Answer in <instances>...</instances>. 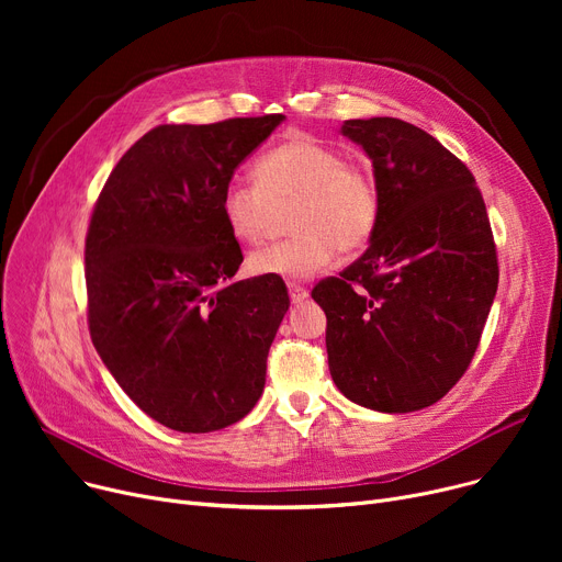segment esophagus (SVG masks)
Here are the masks:
<instances>
[{
    "label": "esophagus",
    "instance_id": "esophagus-1",
    "mask_svg": "<svg viewBox=\"0 0 562 562\" xmlns=\"http://www.w3.org/2000/svg\"><path fill=\"white\" fill-rule=\"evenodd\" d=\"M307 296H310V291H307L305 286H301V284H296V282H291V284H289V299H291V303H293V305L305 303V301H307Z\"/></svg>",
    "mask_w": 562,
    "mask_h": 562
}]
</instances>
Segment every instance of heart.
<instances>
[{
  "label": "heart",
  "mask_w": 562,
  "mask_h": 562,
  "mask_svg": "<svg viewBox=\"0 0 562 562\" xmlns=\"http://www.w3.org/2000/svg\"><path fill=\"white\" fill-rule=\"evenodd\" d=\"M296 202L286 241L257 248L246 269L257 278L310 280L330 269L339 248L369 244L380 221L375 177L346 164L337 147L310 134H293L255 164V180H232L221 195V214L234 239L257 241L271 204Z\"/></svg>",
  "instance_id": "b5f03b06"
}]
</instances>
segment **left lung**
I'll use <instances>...</instances> for the list:
<instances>
[{"label":"left lung","instance_id":"left-lung-1","mask_svg":"<svg viewBox=\"0 0 562 562\" xmlns=\"http://www.w3.org/2000/svg\"><path fill=\"white\" fill-rule=\"evenodd\" d=\"M373 164L380 221L341 278L314 286L328 318L337 390L398 415L428 407L467 371L498 286L496 248L474 175L398 117L344 121Z\"/></svg>","mask_w":562,"mask_h":562}]
</instances>
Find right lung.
Returning <instances> with one entry per match:
<instances>
[{
  "label": "right lung",
  "mask_w": 562,
  "mask_h": 562,
  "mask_svg": "<svg viewBox=\"0 0 562 562\" xmlns=\"http://www.w3.org/2000/svg\"><path fill=\"white\" fill-rule=\"evenodd\" d=\"M282 113L159 125L111 170L86 236L91 339L123 392L180 432L244 419L289 310L282 280L234 282L244 261L221 195Z\"/></svg>",
  "instance_id": "obj_1"
}]
</instances>
